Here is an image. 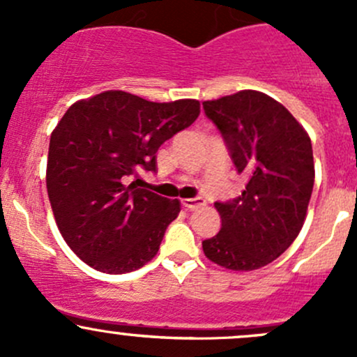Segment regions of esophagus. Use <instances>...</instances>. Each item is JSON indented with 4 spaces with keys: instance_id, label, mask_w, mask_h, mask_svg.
Masks as SVG:
<instances>
[{
    "instance_id": "1",
    "label": "esophagus",
    "mask_w": 357,
    "mask_h": 357,
    "mask_svg": "<svg viewBox=\"0 0 357 357\" xmlns=\"http://www.w3.org/2000/svg\"><path fill=\"white\" fill-rule=\"evenodd\" d=\"M183 205H185L186 208H190V211H195V208L202 207V205H205V200L200 199V197H195V199H185L181 200Z\"/></svg>"
}]
</instances>
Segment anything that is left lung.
Segmentation results:
<instances>
[{
  "mask_svg": "<svg viewBox=\"0 0 357 357\" xmlns=\"http://www.w3.org/2000/svg\"><path fill=\"white\" fill-rule=\"evenodd\" d=\"M204 110L248 181L238 199L215 202L221 229L202 248L221 268L254 271L280 257L304 226L314 185L311 138L282 103L254 89L207 100Z\"/></svg>",
  "mask_w": 357,
  "mask_h": 357,
  "instance_id": "8db88e82",
  "label": "left lung"
}]
</instances>
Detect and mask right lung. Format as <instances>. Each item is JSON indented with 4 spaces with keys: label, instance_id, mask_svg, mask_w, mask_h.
Here are the masks:
<instances>
[{
    "label": "right lung",
    "instance_id": "right-lung-1",
    "mask_svg": "<svg viewBox=\"0 0 357 357\" xmlns=\"http://www.w3.org/2000/svg\"><path fill=\"white\" fill-rule=\"evenodd\" d=\"M199 114V100L157 103L121 89L70 105L50 138L46 188L56 226L81 261L122 275L155 257L181 204L122 179L155 171L158 146Z\"/></svg>",
    "mask_w": 357,
    "mask_h": 357
}]
</instances>
